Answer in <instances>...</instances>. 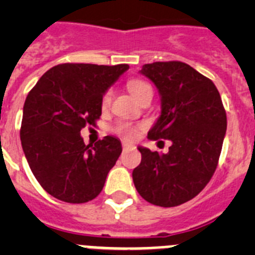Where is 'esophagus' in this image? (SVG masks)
I'll return each mask as SVG.
<instances>
[{
  "instance_id": "obj_1",
  "label": "esophagus",
  "mask_w": 255,
  "mask_h": 255,
  "mask_svg": "<svg viewBox=\"0 0 255 255\" xmlns=\"http://www.w3.org/2000/svg\"><path fill=\"white\" fill-rule=\"evenodd\" d=\"M130 147H131L130 144H128V143H125V141H124V143H123V149H124V150H125V149H129Z\"/></svg>"
}]
</instances>
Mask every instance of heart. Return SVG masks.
<instances>
[{"mask_svg": "<svg viewBox=\"0 0 255 255\" xmlns=\"http://www.w3.org/2000/svg\"><path fill=\"white\" fill-rule=\"evenodd\" d=\"M148 88H150L149 85L145 82H143V80H139V79H132V80H130V82L128 83V89H129V92L131 93V96L134 97V98L140 96V94L143 93L145 89H148ZM110 101H111V92L108 91L106 92L105 96H103L102 98L103 107H107ZM141 128H143L141 125H132V124L130 123H119L115 125L114 130L115 132H117V134L120 135V136H123V138L128 139V140H132V139L136 138L138 131Z\"/></svg>", "mask_w": 255, "mask_h": 255, "instance_id": "1", "label": "heart"}]
</instances>
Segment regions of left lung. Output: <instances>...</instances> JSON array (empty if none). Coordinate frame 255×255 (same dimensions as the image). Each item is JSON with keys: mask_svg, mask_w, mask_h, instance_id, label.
<instances>
[{"mask_svg": "<svg viewBox=\"0 0 255 255\" xmlns=\"http://www.w3.org/2000/svg\"><path fill=\"white\" fill-rule=\"evenodd\" d=\"M161 97V115L148 139L171 140L167 153L138 147L141 162L132 181L141 198L176 207L203 190L215 173L226 134L222 100L211 79L180 61L143 65Z\"/></svg>", "mask_w": 255, "mask_h": 255, "instance_id": "8db88e82", "label": "left lung"}]
</instances>
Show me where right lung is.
Segmentation results:
<instances>
[{
  "label": "right lung",
  "mask_w": 255,
  "mask_h": 255,
  "mask_svg": "<svg viewBox=\"0 0 255 255\" xmlns=\"http://www.w3.org/2000/svg\"><path fill=\"white\" fill-rule=\"evenodd\" d=\"M129 65L61 64L29 92L20 129L24 154L40 186L66 203H87L102 191L120 157L121 141L107 135L85 145L80 130L96 125L102 98Z\"/></svg>",
  "instance_id": "add662e5"
}]
</instances>
